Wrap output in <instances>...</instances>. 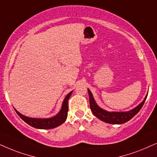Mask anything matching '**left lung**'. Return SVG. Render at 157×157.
I'll return each mask as SVG.
<instances>
[{"mask_svg":"<svg viewBox=\"0 0 157 157\" xmlns=\"http://www.w3.org/2000/svg\"><path fill=\"white\" fill-rule=\"evenodd\" d=\"M89 93L90 98V105L91 111L93 113L99 118L100 121H104V122L108 123L110 124H122L127 122L129 120H131L135 115H136L142 106L145 103V100L147 99L148 93L144 98L143 101L141 102L139 105H138L136 107L133 108L132 110H128V111L125 112H116V111H107V110L103 109L98 105L96 103L95 99H94L93 94L89 89H87Z\"/></svg>","mask_w":157,"mask_h":157,"instance_id":"8db88e82","label":"left lung"}]
</instances>
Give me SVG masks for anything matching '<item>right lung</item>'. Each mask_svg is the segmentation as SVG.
I'll return each instance as SVG.
<instances>
[{
	"label": "right lung",
	"mask_w": 157,
	"mask_h": 157,
	"mask_svg": "<svg viewBox=\"0 0 157 157\" xmlns=\"http://www.w3.org/2000/svg\"><path fill=\"white\" fill-rule=\"evenodd\" d=\"M72 91L69 93L67 95L65 96L64 99L62 102V105L61 110L58 113L57 115L51 118H31L24 116L20 113L19 112L17 111L15 109L16 112L20 116V118L24 121L26 124L30 125L33 128H39V129H51L54 128L56 127L62 125L64 121H66L67 117V112H68V100L70 98V95H72Z\"/></svg>",
	"instance_id": "right-lung-1"
}]
</instances>
